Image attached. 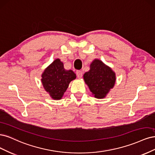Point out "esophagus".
Masks as SVG:
<instances>
[{"label":"esophagus","mask_w":155,"mask_h":155,"mask_svg":"<svg viewBox=\"0 0 155 155\" xmlns=\"http://www.w3.org/2000/svg\"><path fill=\"white\" fill-rule=\"evenodd\" d=\"M77 76L78 78H81L82 77V72L80 70H77L76 72Z\"/></svg>","instance_id":"34e87169"}]
</instances>
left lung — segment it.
Returning a JSON list of instances; mask_svg holds the SVG:
<instances>
[{
	"label": "left lung",
	"mask_w": 155,
	"mask_h": 155,
	"mask_svg": "<svg viewBox=\"0 0 155 155\" xmlns=\"http://www.w3.org/2000/svg\"><path fill=\"white\" fill-rule=\"evenodd\" d=\"M84 79L94 97L102 98L113 87L116 77L110 68L95 59L91 64L89 71L84 74Z\"/></svg>",
	"instance_id": "obj_1"
}]
</instances>
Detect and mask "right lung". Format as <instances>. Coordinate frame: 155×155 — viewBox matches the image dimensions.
Here are the masks:
<instances>
[{
  "label": "right lung",
  "instance_id": "obj_1",
  "mask_svg": "<svg viewBox=\"0 0 155 155\" xmlns=\"http://www.w3.org/2000/svg\"><path fill=\"white\" fill-rule=\"evenodd\" d=\"M42 83L47 92L54 100L61 99L69 84L75 79L76 74L71 70H66L60 59H56L45 69L42 74Z\"/></svg>",
  "mask_w": 155,
  "mask_h": 155
}]
</instances>
